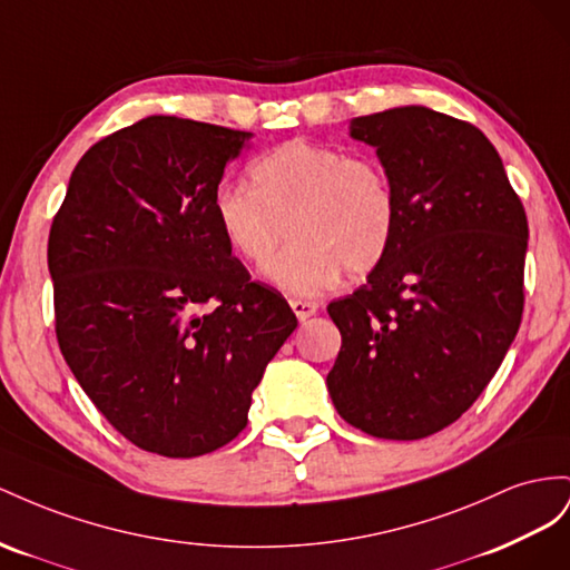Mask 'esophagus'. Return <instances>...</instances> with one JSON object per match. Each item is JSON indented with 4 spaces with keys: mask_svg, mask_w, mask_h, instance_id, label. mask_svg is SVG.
Returning a JSON list of instances; mask_svg holds the SVG:
<instances>
[{
    "mask_svg": "<svg viewBox=\"0 0 570 570\" xmlns=\"http://www.w3.org/2000/svg\"><path fill=\"white\" fill-rule=\"evenodd\" d=\"M291 307H294L296 317L303 322L307 317H313L317 313V303L315 301H303V298H291Z\"/></svg>",
    "mask_w": 570,
    "mask_h": 570,
    "instance_id": "1",
    "label": "esophagus"
}]
</instances>
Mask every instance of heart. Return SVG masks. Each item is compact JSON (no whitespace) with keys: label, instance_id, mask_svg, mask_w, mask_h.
Listing matches in <instances>:
<instances>
[{"label":"heart","instance_id":"1","mask_svg":"<svg viewBox=\"0 0 570 570\" xmlns=\"http://www.w3.org/2000/svg\"><path fill=\"white\" fill-rule=\"evenodd\" d=\"M248 171L253 188H215L213 217L226 246L255 267L269 263L288 226L294 243L267 272L286 294L317 296L341 269L365 276L392 248L399 205L377 161L294 138L259 155Z\"/></svg>","mask_w":570,"mask_h":570}]
</instances>
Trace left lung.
I'll return each instance as SVG.
<instances>
[{
    "label": "left lung",
    "instance_id": "obj_1",
    "mask_svg": "<svg viewBox=\"0 0 570 570\" xmlns=\"http://www.w3.org/2000/svg\"><path fill=\"white\" fill-rule=\"evenodd\" d=\"M351 136L377 148L399 222L367 284L327 307V389L348 425L409 442L456 422L515 338L528 217L473 124L411 105L353 119Z\"/></svg>",
    "mask_w": 570,
    "mask_h": 570
}]
</instances>
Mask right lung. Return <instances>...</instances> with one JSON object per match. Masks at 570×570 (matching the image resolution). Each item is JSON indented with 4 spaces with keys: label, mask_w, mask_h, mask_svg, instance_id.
Segmentation results:
<instances>
[{
    "label": "right lung",
    "mask_w": 570,
    "mask_h": 570,
    "mask_svg": "<svg viewBox=\"0 0 570 570\" xmlns=\"http://www.w3.org/2000/svg\"><path fill=\"white\" fill-rule=\"evenodd\" d=\"M248 138L140 119L80 157L50 229L63 361L109 425L159 456H203L236 439L253 389L298 327L213 217L226 161Z\"/></svg>",
    "instance_id": "add662e5"
}]
</instances>
